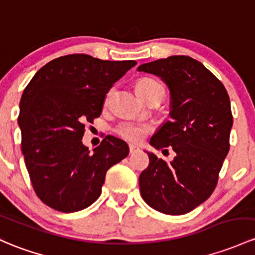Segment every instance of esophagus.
<instances>
[{
  "mask_svg": "<svg viewBox=\"0 0 255 255\" xmlns=\"http://www.w3.org/2000/svg\"><path fill=\"white\" fill-rule=\"evenodd\" d=\"M138 151H140L139 146L129 145V152H130V154H135V152H138Z\"/></svg>",
  "mask_w": 255,
  "mask_h": 255,
  "instance_id": "1",
  "label": "esophagus"
}]
</instances>
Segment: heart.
<instances>
[{"mask_svg": "<svg viewBox=\"0 0 255 255\" xmlns=\"http://www.w3.org/2000/svg\"><path fill=\"white\" fill-rule=\"evenodd\" d=\"M136 92H138L140 98L146 99L151 94H160L163 96V88L157 80L152 78H141L136 83ZM112 90H110L107 94L106 100L109 101V99L111 98ZM151 130V127L148 123L144 122H138V121H123L117 125V127L115 128V132L119 134L121 138L125 139V140L129 141V143H139L141 139L144 138L148 133Z\"/></svg>", "mask_w": 255, "mask_h": 255, "instance_id": "heart-1", "label": "heart"}]
</instances>
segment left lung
I'll list each match as a JSON object with an SVG mask.
<instances>
[{"label": "left lung", "instance_id": "8db88e82", "mask_svg": "<svg viewBox=\"0 0 255 255\" xmlns=\"http://www.w3.org/2000/svg\"><path fill=\"white\" fill-rule=\"evenodd\" d=\"M139 72L160 77L170 89V121L150 139L156 149L176 152L166 162L148 152L149 166L139 176L144 202L160 213L182 215L211 195L230 150L234 117L224 84L188 56L144 63Z\"/></svg>", "mask_w": 255, "mask_h": 255}]
</instances>
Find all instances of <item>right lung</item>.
<instances>
[{
    "mask_svg": "<svg viewBox=\"0 0 255 255\" xmlns=\"http://www.w3.org/2000/svg\"><path fill=\"white\" fill-rule=\"evenodd\" d=\"M135 61H104L89 55L62 56L45 64L24 89L18 123L21 152L36 195L62 213L92 205L107 170L129 152L107 135L94 152L83 145L85 125L103 111L106 94Z\"/></svg>",
    "mask_w": 255,
    "mask_h": 255,
    "instance_id": "obj_1",
    "label": "right lung"
}]
</instances>
